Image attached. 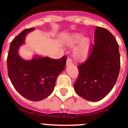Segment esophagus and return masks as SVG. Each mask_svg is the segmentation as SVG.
<instances>
[{
	"mask_svg": "<svg viewBox=\"0 0 128 128\" xmlns=\"http://www.w3.org/2000/svg\"><path fill=\"white\" fill-rule=\"evenodd\" d=\"M72 60L70 58H67V60H66V65L67 66H70V65H72Z\"/></svg>",
	"mask_w": 128,
	"mask_h": 128,
	"instance_id": "esophagus-1",
	"label": "esophagus"
}]
</instances>
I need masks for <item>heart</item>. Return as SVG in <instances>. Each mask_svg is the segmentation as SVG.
I'll return each instance as SVG.
<instances>
[{
	"label": "heart",
	"mask_w": 128,
	"mask_h": 128,
	"mask_svg": "<svg viewBox=\"0 0 128 128\" xmlns=\"http://www.w3.org/2000/svg\"><path fill=\"white\" fill-rule=\"evenodd\" d=\"M80 43V44L74 50V57L78 61H84L89 56L91 40L88 38H84L83 35L80 34H75L68 40V44L71 47H75Z\"/></svg>",
	"instance_id": "obj_1"
}]
</instances>
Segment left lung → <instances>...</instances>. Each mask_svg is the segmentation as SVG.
Masks as SVG:
<instances>
[{"instance_id":"left-lung-1","label":"left lung","mask_w":128,"mask_h":128,"mask_svg":"<svg viewBox=\"0 0 128 128\" xmlns=\"http://www.w3.org/2000/svg\"><path fill=\"white\" fill-rule=\"evenodd\" d=\"M94 44L85 62L78 66L74 82L76 94L90 101L97 102L107 96L117 81L120 68L119 46L109 30L97 26Z\"/></svg>"}]
</instances>
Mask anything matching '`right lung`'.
I'll list each match as a JSON object with an SVG mask.
<instances>
[{"label": "right lung", "instance_id": "obj_1", "mask_svg": "<svg viewBox=\"0 0 128 128\" xmlns=\"http://www.w3.org/2000/svg\"><path fill=\"white\" fill-rule=\"evenodd\" d=\"M34 28L25 29L11 42L7 56L8 77L13 86L23 97L40 101L51 94L58 76L66 66V56L60 59L35 57L24 60L19 56L18 49L24 42L26 35Z\"/></svg>", "mask_w": 128, "mask_h": 128}]
</instances>
